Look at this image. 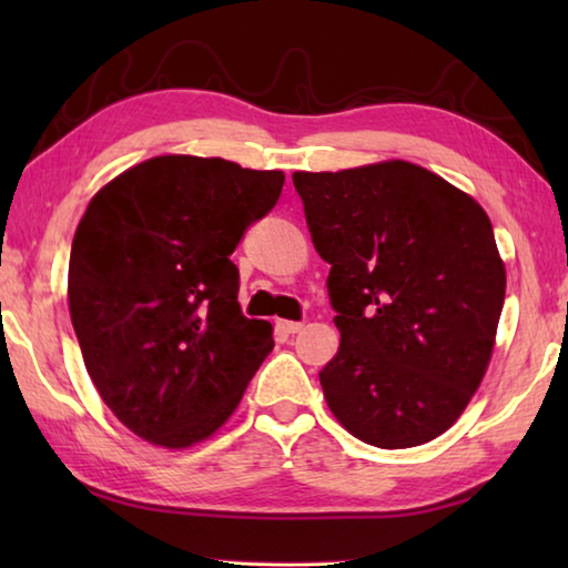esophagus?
<instances>
[{"label": "esophagus", "mask_w": 568, "mask_h": 568, "mask_svg": "<svg viewBox=\"0 0 568 568\" xmlns=\"http://www.w3.org/2000/svg\"><path fill=\"white\" fill-rule=\"evenodd\" d=\"M277 328L283 333H297L303 328V323H295V321H277Z\"/></svg>", "instance_id": "34e87169"}]
</instances>
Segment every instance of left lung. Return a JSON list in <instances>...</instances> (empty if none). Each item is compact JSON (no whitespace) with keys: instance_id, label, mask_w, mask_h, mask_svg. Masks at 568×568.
<instances>
[{"instance_id":"left-lung-1","label":"left lung","mask_w":568,"mask_h":568,"mask_svg":"<svg viewBox=\"0 0 568 568\" xmlns=\"http://www.w3.org/2000/svg\"><path fill=\"white\" fill-rule=\"evenodd\" d=\"M341 348L321 371L341 426L378 448L454 426L494 355L506 265L486 210L406 160L293 172Z\"/></svg>"}]
</instances>
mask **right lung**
Instances as JSON below:
<instances>
[{"label":"right lung","instance_id":"obj_1","mask_svg":"<svg viewBox=\"0 0 568 568\" xmlns=\"http://www.w3.org/2000/svg\"><path fill=\"white\" fill-rule=\"evenodd\" d=\"M281 170L158 155L120 172L77 225L67 301L94 388L162 448L215 436L273 351L240 311V237L281 197Z\"/></svg>","mask_w":568,"mask_h":568}]
</instances>
